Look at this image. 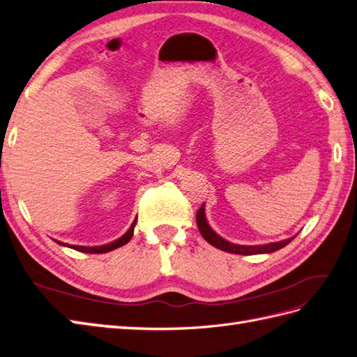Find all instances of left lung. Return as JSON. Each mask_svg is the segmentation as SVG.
Listing matches in <instances>:
<instances>
[{"label":"left lung","instance_id":"obj_1","mask_svg":"<svg viewBox=\"0 0 357 357\" xmlns=\"http://www.w3.org/2000/svg\"><path fill=\"white\" fill-rule=\"evenodd\" d=\"M197 225L198 230L202 233V236L208 242V244L220 248L222 251H227V253H233V255H244V256H251V255H264V253H273V251H277L283 248L284 245H288L289 242L294 238L284 239L280 242H271V244L266 245H238V244H231V242L222 239L220 234H216L211 225L207 224L206 220V213H204V204L198 208L197 212Z\"/></svg>","mask_w":357,"mask_h":357}]
</instances>
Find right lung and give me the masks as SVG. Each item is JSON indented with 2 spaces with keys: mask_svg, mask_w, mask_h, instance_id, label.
I'll list each match as a JSON object with an SVG mask.
<instances>
[{
  "mask_svg": "<svg viewBox=\"0 0 357 357\" xmlns=\"http://www.w3.org/2000/svg\"><path fill=\"white\" fill-rule=\"evenodd\" d=\"M136 220H137V218H136ZM136 220L133 221L132 227H130V229L127 230V233H126V234H123V236H121L119 239L110 242V244L101 245V247H82V245H73L71 248H74V250H77V251H82V253H92V255L109 253V251H112V250H115V248H118V247H123V245H126L127 242H128L130 239H132V236H133V230H135V225H136ZM57 244H60V245H66V244H62V242H57ZM66 247H69V245H66Z\"/></svg>",
  "mask_w": 357,
  "mask_h": 357,
  "instance_id": "right-lung-1",
  "label": "right lung"
}]
</instances>
